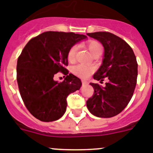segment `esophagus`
<instances>
[{"label":"esophagus","mask_w":153,"mask_h":153,"mask_svg":"<svg viewBox=\"0 0 153 153\" xmlns=\"http://www.w3.org/2000/svg\"><path fill=\"white\" fill-rule=\"evenodd\" d=\"M82 85H88V82L87 81H82Z\"/></svg>","instance_id":"esophagus-1"}]
</instances>
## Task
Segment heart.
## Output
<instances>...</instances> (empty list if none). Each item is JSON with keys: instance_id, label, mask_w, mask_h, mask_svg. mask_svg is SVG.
Wrapping results in <instances>:
<instances>
[{"instance_id": "obj_1", "label": "heart", "mask_w": 153, "mask_h": 153, "mask_svg": "<svg viewBox=\"0 0 153 153\" xmlns=\"http://www.w3.org/2000/svg\"><path fill=\"white\" fill-rule=\"evenodd\" d=\"M88 49L89 50L92 55L102 52V47L100 43L96 41H89L86 44ZM78 51L77 46H72L69 49L68 52L67 54V59L69 62H74L75 60V56ZM72 72L76 76L80 77L82 78H87L89 77L94 71V68L91 66L85 65H77L72 68Z\"/></svg>"}]
</instances>
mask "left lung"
<instances>
[{
  "mask_svg": "<svg viewBox=\"0 0 153 153\" xmlns=\"http://www.w3.org/2000/svg\"><path fill=\"white\" fill-rule=\"evenodd\" d=\"M103 45V62L94 79L108 82L105 87L90 83L94 94L86 102L88 109L100 118H111L126 108L133 95L137 82L138 64L132 48L119 37L106 31L88 33Z\"/></svg>",
  "mask_w": 153,
  "mask_h": 153,
  "instance_id": "8db88e82",
  "label": "left lung"
}]
</instances>
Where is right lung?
<instances>
[{"mask_svg": "<svg viewBox=\"0 0 153 153\" xmlns=\"http://www.w3.org/2000/svg\"><path fill=\"white\" fill-rule=\"evenodd\" d=\"M87 37L73 32L46 31L27 42L18 57L17 81L21 99L30 113L42 122L58 120L67 107V97L78 90L82 82L68 74L67 54ZM66 75L58 82L53 75Z\"/></svg>", "mask_w": 153, "mask_h": 153, "instance_id": "obj_1", "label": "right lung"}]
</instances>
